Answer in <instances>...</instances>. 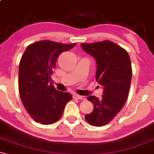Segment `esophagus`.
Listing matches in <instances>:
<instances>
[{"mask_svg": "<svg viewBox=\"0 0 154 154\" xmlns=\"http://www.w3.org/2000/svg\"><path fill=\"white\" fill-rule=\"evenodd\" d=\"M74 97H75V98L79 99V100H85V97L80 96V95H78V94H74Z\"/></svg>", "mask_w": 154, "mask_h": 154, "instance_id": "esophagus-1", "label": "esophagus"}]
</instances>
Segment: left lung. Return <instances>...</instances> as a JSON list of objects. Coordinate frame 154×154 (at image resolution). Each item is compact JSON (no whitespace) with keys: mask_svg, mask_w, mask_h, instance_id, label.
Returning <instances> with one entry per match:
<instances>
[{"mask_svg":"<svg viewBox=\"0 0 154 154\" xmlns=\"http://www.w3.org/2000/svg\"><path fill=\"white\" fill-rule=\"evenodd\" d=\"M81 46L96 60V80L103 88L101 99L87 97L93 103L94 110L85 119L91 125L100 127L111 122L125 103L131 82V63L127 51L110 40L82 43Z\"/></svg>","mask_w":154,"mask_h":154,"instance_id":"8db88e82","label":"left lung"}]
</instances>
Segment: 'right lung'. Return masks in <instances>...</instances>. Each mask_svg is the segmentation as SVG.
I'll return each instance as SVG.
<instances>
[{
    "label": "right lung",
    "instance_id": "add662e5",
    "mask_svg": "<svg viewBox=\"0 0 154 154\" xmlns=\"http://www.w3.org/2000/svg\"><path fill=\"white\" fill-rule=\"evenodd\" d=\"M75 45L41 40L30 44L24 51L19 64V93L26 110L36 122H57L72 100L69 92L55 89L51 75L58 56Z\"/></svg>",
    "mask_w": 154,
    "mask_h": 154
}]
</instances>
